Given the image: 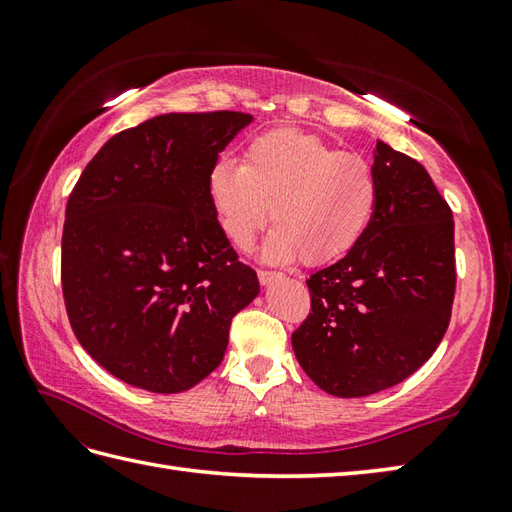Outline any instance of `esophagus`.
Listing matches in <instances>:
<instances>
[{
  "label": "esophagus",
  "instance_id": "1",
  "mask_svg": "<svg viewBox=\"0 0 512 512\" xmlns=\"http://www.w3.org/2000/svg\"><path fill=\"white\" fill-rule=\"evenodd\" d=\"M257 277H259V281H262V286H266V284H270V281H273V279H277L279 273H275V270H259Z\"/></svg>",
  "mask_w": 512,
  "mask_h": 512
}]
</instances>
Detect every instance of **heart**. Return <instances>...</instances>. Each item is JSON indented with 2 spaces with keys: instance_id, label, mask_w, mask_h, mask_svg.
Returning a JSON list of instances; mask_svg holds the SVG:
<instances>
[{
  "instance_id": "1",
  "label": "heart",
  "mask_w": 512,
  "mask_h": 512,
  "mask_svg": "<svg viewBox=\"0 0 512 512\" xmlns=\"http://www.w3.org/2000/svg\"><path fill=\"white\" fill-rule=\"evenodd\" d=\"M209 198L237 248L253 244L270 217L268 262L301 257L303 264L323 266L352 253L365 237L378 206V180L363 156L284 127L250 140L242 165L217 160L209 171Z\"/></svg>"
}]
</instances>
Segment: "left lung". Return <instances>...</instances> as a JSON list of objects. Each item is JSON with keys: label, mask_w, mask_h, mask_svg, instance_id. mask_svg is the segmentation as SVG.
Instances as JSON below:
<instances>
[{"label": "left lung", "mask_w": 512, "mask_h": 512, "mask_svg": "<svg viewBox=\"0 0 512 512\" xmlns=\"http://www.w3.org/2000/svg\"><path fill=\"white\" fill-rule=\"evenodd\" d=\"M372 226L306 281L310 312L292 332L323 391L361 398L402 383L438 350L455 297L453 213L418 160L378 140Z\"/></svg>", "instance_id": "8db88e82"}]
</instances>
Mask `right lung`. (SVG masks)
I'll list each match as a JSON object with an SVG mask.
<instances>
[{"instance_id": "obj_1", "label": "right lung", "mask_w": 512, "mask_h": 512, "mask_svg": "<svg viewBox=\"0 0 512 512\" xmlns=\"http://www.w3.org/2000/svg\"><path fill=\"white\" fill-rule=\"evenodd\" d=\"M253 116L162 114L112 136L65 206L61 286L83 350L123 383L178 394L222 363L259 281L209 198L217 156Z\"/></svg>"}]
</instances>
